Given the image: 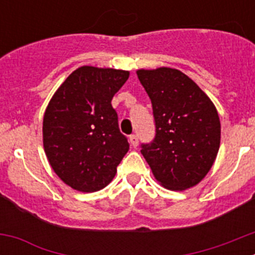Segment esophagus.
I'll return each instance as SVG.
<instances>
[{"instance_id":"34e87169","label":"esophagus","mask_w":255,"mask_h":255,"mask_svg":"<svg viewBox=\"0 0 255 255\" xmlns=\"http://www.w3.org/2000/svg\"><path fill=\"white\" fill-rule=\"evenodd\" d=\"M129 140H130V144H131L132 147H134V148L138 147V143H139L138 135H136V134H131V135H130Z\"/></svg>"}]
</instances>
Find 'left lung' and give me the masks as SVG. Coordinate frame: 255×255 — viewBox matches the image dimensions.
I'll use <instances>...</instances> for the list:
<instances>
[{
  "mask_svg": "<svg viewBox=\"0 0 255 255\" xmlns=\"http://www.w3.org/2000/svg\"><path fill=\"white\" fill-rule=\"evenodd\" d=\"M152 102L155 135L140 145L154 177L170 190H185L202 181L218 153L217 110L189 76L170 67L138 70Z\"/></svg>",
  "mask_w": 255,
  "mask_h": 255,
  "instance_id": "1",
  "label": "left lung"
}]
</instances>
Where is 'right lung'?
<instances>
[{
    "label": "right lung",
    "mask_w": 255,
    "mask_h": 255,
    "mask_svg": "<svg viewBox=\"0 0 255 255\" xmlns=\"http://www.w3.org/2000/svg\"><path fill=\"white\" fill-rule=\"evenodd\" d=\"M129 71L82 66L57 89L43 117V145L53 171L84 193L107 186L129 150L111 101Z\"/></svg>",
    "instance_id": "right-lung-1"
}]
</instances>
